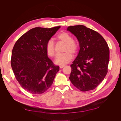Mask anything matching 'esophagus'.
<instances>
[{"label": "esophagus", "instance_id": "esophagus-1", "mask_svg": "<svg viewBox=\"0 0 121 121\" xmlns=\"http://www.w3.org/2000/svg\"><path fill=\"white\" fill-rule=\"evenodd\" d=\"M65 66V65H60V69H62V68H63Z\"/></svg>", "mask_w": 121, "mask_h": 121}]
</instances>
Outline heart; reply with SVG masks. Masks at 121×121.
<instances>
[{
  "label": "heart",
  "mask_w": 121,
  "mask_h": 121,
  "mask_svg": "<svg viewBox=\"0 0 121 121\" xmlns=\"http://www.w3.org/2000/svg\"><path fill=\"white\" fill-rule=\"evenodd\" d=\"M56 38L58 40L65 44L64 49L65 53L58 55L54 60L57 65H62L69 63L73 58V54H75L78 52L79 46L78 43L73 40L72 36L65 32H61L58 34ZM45 51L47 56L50 57H53L56 55L54 42L52 40H49L45 45Z\"/></svg>",
  "instance_id": "obj_1"
}]
</instances>
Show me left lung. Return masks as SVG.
I'll return each mask as SVG.
<instances>
[{
  "mask_svg": "<svg viewBox=\"0 0 121 121\" xmlns=\"http://www.w3.org/2000/svg\"><path fill=\"white\" fill-rule=\"evenodd\" d=\"M67 30L77 38L80 49L71 65L69 79L81 91L93 90L103 81L108 73L109 49L98 32L83 25L69 26Z\"/></svg>",
  "mask_w": 121,
  "mask_h": 121,
  "instance_id": "1",
  "label": "left lung"
}]
</instances>
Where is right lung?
Returning <instances> with one entry per match:
<instances>
[{
    "mask_svg": "<svg viewBox=\"0 0 121 121\" xmlns=\"http://www.w3.org/2000/svg\"><path fill=\"white\" fill-rule=\"evenodd\" d=\"M60 28H33L21 36L13 47L11 66L20 85L29 93L45 92L59 71V66L47 56L45 45Z\"/></svg>",
    "mask_w": 121,
    "mask_h": 121,
    "instance_id": "add662e5",
    "label": "right lung"
}]
</instances>
